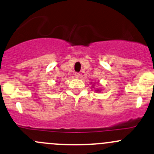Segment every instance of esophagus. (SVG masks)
<instances>
[{
    "label": "esophagus",
    "mask_w": 154,
    "mask_h": 154,
    "mask_svg": "<svg viewBox=\"0 0 154 154\" xmlns=\"http://www.w3.org/2000/svg\"><path fill=\"white\" fill-rule=\"evenodd\" d=\"M74 76H75L76 78H79V77H80V73H75V74H74Z\"/></svg>",
    "instance_id": "1"
}]
</instances>
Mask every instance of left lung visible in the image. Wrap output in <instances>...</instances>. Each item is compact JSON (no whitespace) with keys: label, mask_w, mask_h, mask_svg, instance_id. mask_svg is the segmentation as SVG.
<instances>
[{"label":"left lung","mask_w":154,"mask_h":154,"mask_svg":"<svg viewBox=\"0 0 154 154\" xmlns=\"http://www.w3.org/2000/svg\"><path fill=\"white\" fill-rule=\"evenodd\" d=\"M94 85H92V88H94ZM96 91H97V92H100L101 91V89H99V88H96Z\"/></svg>","instance_id":"8db88e82"}]
</instances>
